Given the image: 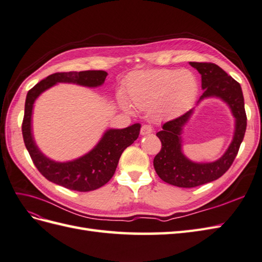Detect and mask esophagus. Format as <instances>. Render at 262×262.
<instances>
[{"label":"esophagus","mask_w":262,"mask_h":262,"mask_svg":"<svg viewBox=\"0 0 262 262\" xmlns=\"http://www.w3.org/2000/svg\"><path fill=\"white\" fill-rule=\"evenodd\" d=\"M151 132H152V128H151V126H149V125H144L142 127V129H140V134H142V136L148 135V134H150Z\"/></svg>","instance_id":"obj_1"}]
</instances>
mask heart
<instances>
[{
  "label": "heart",
  "mask_w": 262,
  "mask_h": 262,
  "mask_svg": "<svg viewBox=\"0 0 262 262\" xmlns=\"http://www.w3.org/2000/svg\"><path fill=\"white\" fill-rule=\"evenodd\" d=\"M126 91L133 105L138 108H154L158 117H175L195 102L198 83L188 70L136 71L127 79ZM120 103L126 110L133 108L123 96Z\"/></svg>",
  "instance_id": "1"
}]
</instances>
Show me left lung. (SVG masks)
Wrapping results in <instances>:
<instances>
[{
	"instance_id": "1",
	"label": "left lung",
	"mask_w": 262,
	"mask_h": 262,
	"mask_svg": "<svg viewBox=\"0 0 262 262\" xmlns=\"http://www.w3.org/2000/svg\"><path fill=\"white\" fill-rule=\"evenodd\" d=\"M201 75L204 90L197 105L207 98H218L230 108L234 118L232 140L225 154L210 163H198L187 157L183 150L184 127L189 122L195 108L176 119L165 123L156 135L162 149L154 158V168L165 183L182 188H192L213 182L230 168L243 143L247 127V116L241 86L216 64L189 62Z\"/></svg>"
}]
</instances>
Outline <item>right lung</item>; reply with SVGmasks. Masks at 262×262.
<instances>
[{"label": "right lung", "mask_w": 262, "mask_h": 262, "mask_svg": "<svg viewBox=\"0 0 262 262\" xmlns=\"http://www.w3.org/2000/svg\"><path fill=\"white\" fill-rule=\"evenodd\" d=\"M107 75L108 74L105 71L55 73L37 83L26 95L22 124L26 149L38 171L46 179L67 189L91 191L108 183L115 173L123 151L138 138L140 124H133L123 129L108 128L94 148L85 155L69 162H55L44 155L33 136L32 115L34 103L42 93L58 83L98 87L104 84Z\"/></svg>", "instance_id": "right-lung-1"}]
</instances>
